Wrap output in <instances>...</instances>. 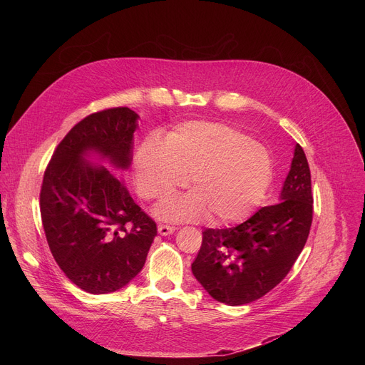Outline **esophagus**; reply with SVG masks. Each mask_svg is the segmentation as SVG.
I'll list each match as a JSON object with an SVG mask.
<instances>
[{"label":"esophagus","mask_w":365,"mask_h":365,"mask_svg":"<svg viewBox=\"0 0 365 365\" xmlns=\"http://www.w3.org/2000/svg\"><path fill=\"white\" fill-rule=\"evenodd\" d=\"M158 231H159L160 235H170V234H173L176 231V228L175 227H169V225H159Z\"/></svg>","instance_id":"obj_1"}]
</instances>
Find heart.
<instances>
[{
    "mask_svg": "<svg viewBox=\"0 0 365 365\" xmlns=\"http://www.w3.org/2000/svg\"><path fill=\"white\" fill-rule=\"evenodd\" d=\"M137 192L163 200L189 179L190 193L166 200L154 215L168 222H192L210 215L214 225L248 220L264 200L273 180L269 150L244 131L210 121H187L165 135L145 138L135 150Z\"/></svg>",
    "mask_w": 365,
    "mask_h": 365,
    "instance_id": "heart-1",
    "label": "heart"
}]
</instances>
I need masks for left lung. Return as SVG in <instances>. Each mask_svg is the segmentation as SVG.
<instances>
[{"label":"left lung","instance_id":"1","mask_svg":"<svg viewBox=\"0 0 365 365\" xmlns=\"http://www.w3.org/2000/svg\"><path fill=\"white\" fill-rule=\"evenodd\" d=\"M310 170L296 144L279 202L224 230L207 228L192 273L215 300L240 306L263 297L290 272L302 252L314 215Z\"/></svg>","mask_w":365,"mask_h":365}]
</instances>
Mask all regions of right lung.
Masks as SVG:
<instances>
[{
  "label": "right lung",
  "mask_w": 365,
  "mask_h": 365,
  "mask_svg": "<svg viewBox=\"0 0 365 365\" xmlns=\"http://www.w3.org/2000/svg\"><path fill=\"white\" fill-rule=\"evenodd\" d=\"M138 118L125 107L83 118L44 172L40 212L50 251L66 277L91 294L127 286L158 235L124 180L106 168H130Z\"/></svg>",
  "instance_id": "right-lung-1"
}]
</instances>
